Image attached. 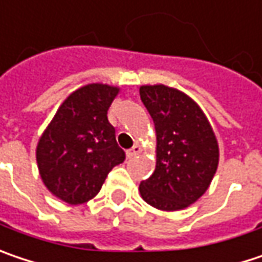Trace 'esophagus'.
Listing matches in <instances>:
<instances>
[{
  "mask_svg": "<svg viewBox=\"0 0 262 262\" xmlns=\"http://www.w3.org/2000/svg\"><path fill=\"white\" fill-rule=\"evenodd\" d=\"M141 152V145L139 144H135V145L132 146L130 149L127 151V156L129 157H135V156H138Z\"/></svg>",
  "mask_w": 262,
  "mask_h": 262,
  "instance_id": "esophagus-1",
  "label": "esophagus"
}]
</instances>
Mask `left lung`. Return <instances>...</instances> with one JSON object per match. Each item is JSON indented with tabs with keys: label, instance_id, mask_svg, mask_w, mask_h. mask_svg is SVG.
I'll list each match as a JSON object with an SVG mask.
<instances>
[{
	"label": "left lung",
	"instance_id": "obj_1",
	"mask_svg": "<svg viewBox=\"0 0 262 262\" xmlns=\"http://www.w3.org/2000/svg\"><path fill=\"white\" fill-rule=\"evenodd\" d=\"M141 100L154 121L157 163L139 191L148 205L179 210L194 203L218 167V142L208 118L185 93L166 85H142Z\"/></svg>",
	"mask_w": 262,
	"mask_h": 262
}]
</instances>
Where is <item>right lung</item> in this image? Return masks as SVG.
Masks as SVG:
<instances>
[{
    "mask_svg": "<svg viewBox=\"0 0 262 262\" xmlns=\"http://www.w3.org/2000/svg\"><path fill=\"white\" fill-rule=\"evenodd\" d=\"M117 93V87L106 84L78 89L39 138L37 163L42 182L70 205L93 199L111 169L126 160L106 116Z\"/></svg>",
    "mask_w": 262,
    "mask_h": 262,
    "instance_id": "obj_1",
    "label": "right lung"
}]
</instances>
